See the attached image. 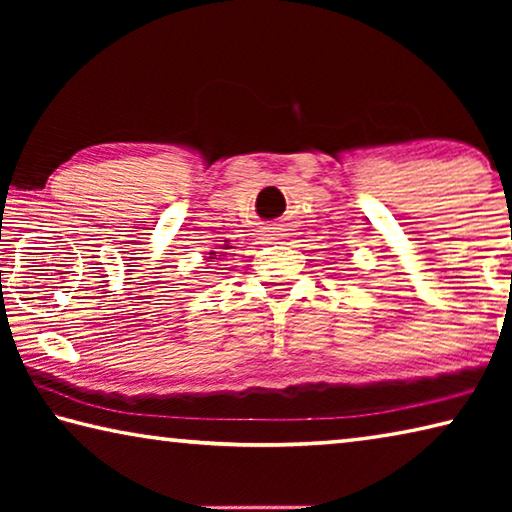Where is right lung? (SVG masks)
I'll use <instances>...</instances> for the list:
<instances>
[{"label":"right lung","instance_id":"add662e5","mask_svg":"<svg viewBox=\"0 0 512 512\" xmlns=\"http://www.w3.org/2000/svg\"><path fill=\"white\" fill-rule=\"evenodd\" d=\"M228 248H232L230 244H228V241H225V244L223 246H219V248H216V250H210V257H207V262H216V259H223V250H228Z\"/></svg>","mask_w":512,"mask_h":512}]
</instances>
